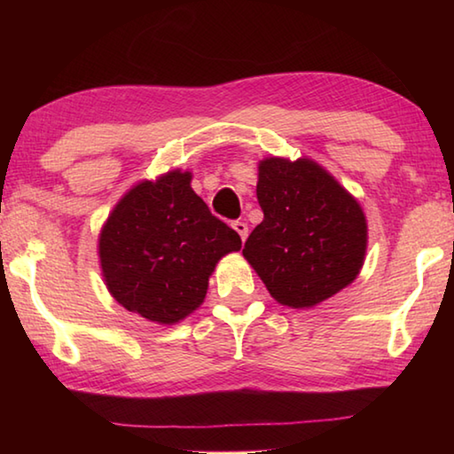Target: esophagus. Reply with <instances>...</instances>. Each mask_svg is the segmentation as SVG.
Returning <instances> with one entry per match:
<instances>
[{"label": "esophagus", "mask_w": 454, "mask_h": 454, "mask_svg": "<svg viewBox=\"0 0 454 454\" xmlns=\"http://www.w3.org/2000/svg\"><path fill=\"white\" fill-rule=\"evenodd\" d=\"M232 228L236 230L238 234H240L242 242L246 240V238H248V224H246V222H242V220H236V222H232Z\"/></svg>", "instance_id": "esophagus-1"}]
</instances>
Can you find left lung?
Returning <instances> with one entry per match:
<instances>
[{
  "instance_id": "left-lung-1",
  "label": "left lung",
  "mask_w": 454,
  "mask_h": 454,
  "mask_svg": "<svg viewBox=\"0 0 454 454\" xmlns=\"http://www.w3.org/2000/svg\"><path fill=\"white\" fill-rule=\"evenodd\" d=\"M256 196L264 220L242 254L276 302L312 309L356 280L368 226L363 206L310 158L258 162Z\"/></svg>"
}]
</instances>
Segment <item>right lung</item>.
<instances>
[{
	"label": "right lung",
	"instance_id": "add662e5",
	"mask_svg": "<svg viewBox=\"0 0 454 454\" xmlns=\"http://www.w3.org/2000/svg\"><path fill=\"white\" fill-rule=\"evenodd\" d=\"M192 172L140 180L118 200L98 236L106 288L126 310L162 326L202 306L214 268L242 248L190 186Z\"/></svg>",
	"mask_w": 454,
	"mask_h": 454
}]
</instances>
